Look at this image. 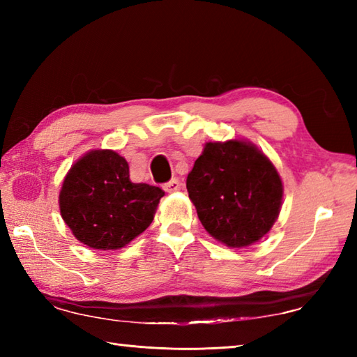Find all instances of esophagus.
<instances>
[{"instance_id": "obj_1", "label": "esophagus", "mask_w": 357, "mask_h": 357, "mask_svg": "<svg viewBox=\"0 0 357 357\" xmlns=\"http://www.w3.org/2000/svg\"><path fill=\"white\" fill-rule=\"evenodd\" d=\"M162 188H164V190H165L167 193L179 192V190H181V183H179V179L173 178L172 181H169V183H165V184L162 185Z\"/></svg>"}]
</instances>
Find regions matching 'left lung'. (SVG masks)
<instances>
[{"label": "left lung", "mask_w": 357, "mask_h": 357, "mask_svg": "<svg viewBox=\"0 0 357 357\" xmlns=\"http://www.w3.org/2000/svg\"><path fill=\"white\" fill-rule=\"evenodd\" d=\"M187 192L204 229L227 247L242 248L276 222L284 187L255 144L230 139L204 146L187 176Z\"/></svg>", "instance_id": "1"}]
</instances>
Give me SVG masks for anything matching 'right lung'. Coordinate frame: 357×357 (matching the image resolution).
Here are the masks:
<instances>
[{
  "mask_svg": "<svg viewBox=\"0 0 357 357\" xmlns=\"http://www.w3.org/2000/svg\"><path fill=\"white\" fill-rule=\"evenodd\" d=\"M164 192L133 184L126 159L113 150H90L63 181L59 211L73 236L96 250H118L147 229Z\"/></svg>",
  "mask_w": 357,
  "mask_h": 357,
  "instance_id": "obj_1",
  "label": "right lung"
}]
</instances>
